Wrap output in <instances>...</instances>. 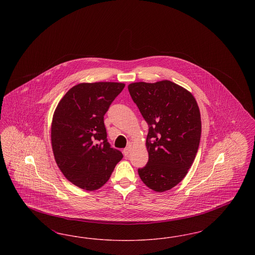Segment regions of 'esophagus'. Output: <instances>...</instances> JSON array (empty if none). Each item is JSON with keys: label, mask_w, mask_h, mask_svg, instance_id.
<instances>
[{"label": "esophagus", "mask_w": 255, "mask_h": 255, "mask_svg": "<svg viewBox=\"0 0 255 255\" xmlns=\"http://www.w3.org/2000/svg\"><path fill=\"white\" fill-rule=\"evenodd\" d=\"M130 152H131V147H127V148H125L124 150H123V154H124V156H129V154H130Z\"/></svg>", "instance_id": "obj_1"}]
</instances>
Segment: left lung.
Listing matches in <instances>:
<instances>
[{
  "mask_svg": "<svg viewBox=\"0 0 255 255\" xmlns=\"http://www.w3.org/2000/svg\"><path fill=\"white\" fill-rule=\"evenodd\" d=\"M133 102L149 125V159L138 169L141 181L156 192L182 182L194 161L202 132L201 114L193 95L169 80L128 85Z\"/></svg>",
  "mask_w": 255,
  "mask_h": 255,
  "instance_id": "obj_1",
  "label": "left lung"
}]
</instances>
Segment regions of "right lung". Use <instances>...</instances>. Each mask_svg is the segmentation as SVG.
I'll list each match as a JSON object with an SVG mask.
<instances>
[{
    "label": "right lung",
    "mask_w": 255,
    "mask_h": 255,
    "mask_svg": "<svg viewBox=\"0 0 255 255\" xmlns=\"http://www.w3.org/2000/svg\"><path fill=\"white\" fill-rule=\"evenodd\" d=\"M124 87L118 82L77 84L53 113L50 136L55 161L66 179L81 189L103 186L123 158L107 141L104 115Z\"/></svg>",
    "instance_id": "right-lung-1"
}]
</instances>
